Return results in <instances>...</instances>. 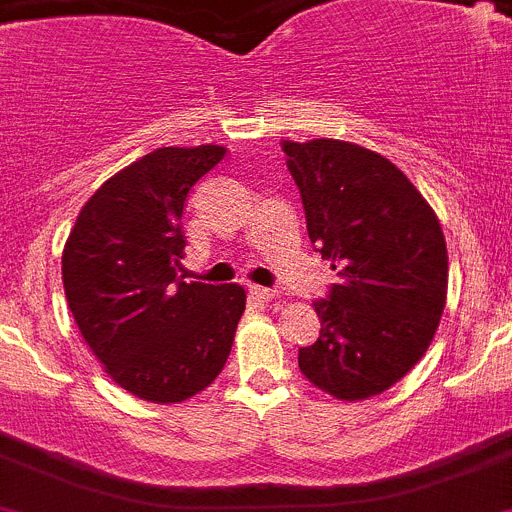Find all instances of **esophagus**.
<instances>
[{
	"label": "esophagus",
	"mask_w": 512,
	"mask_h": 512,
	"mask_svg": "<svg viewBox=\"0 0 512 512\" xmlns=\"http://www.w3.org/2000/svg\"><path fill=\"white\" fill-rule=\"evenodd\" d=\"M250 295H252V298H255V300H260V303H270V300L275 298V290L260 288V285H252Z\"/></svg>",
	"instance_id": "1"
}]
</instances>
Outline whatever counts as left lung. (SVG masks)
<instances>
[{
  "instance_id": "8db88e82",
  "label": "left lung",
  "mask_w": 512,
  "mask_h": 512,
  "mask_svg": "<svg viewBox=\"0 0 512 512\" xmlns=\"http://www.w3.org/2000/svg\"><path fill=\"white\" fill-rule=\"evenodd\" d=\"M308 237L338 283L315 300L321 336L298 351L310 384L341 401L394 386L432 343L447 303V245L417 186L358 143L285 141Z\"/></svg>"
}]
</instances>
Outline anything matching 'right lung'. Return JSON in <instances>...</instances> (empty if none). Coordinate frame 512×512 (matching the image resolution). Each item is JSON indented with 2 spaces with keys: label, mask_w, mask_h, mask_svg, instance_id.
Listing matches in <instances>:
<instances>
[{
  "label": "right lung",
  "mask_w": 512,
  "mask_h": 512,
  "mask_svg": "<svg viewBox=\"0 0 512 512\" xmlns=\"http://www.w3.org/2000/svg\"><path fill=\"white\" fill-rule=\"evenodd\" d=\"M227 148H156L105 181L62 250L70 313L121 389L176 404L222 374L245 313L240 285L184 283L186 194Z\"/></svg>",
  "instance_id": "add662e5"
}]
</instances>
